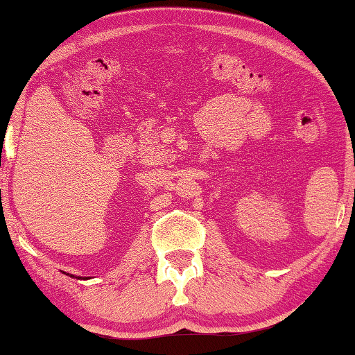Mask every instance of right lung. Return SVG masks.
<instances>
[{"instance_id": "obj_1", "label": "right lung", "mask_w": 355, "mask_h": 355, "mask_svg": "<svg viewBox=\"0 0 355 355\" xmlns=\"http://www.w3.org/2000/svg\"><path fill=\"white\" fill-rule=\"evenodd\" d=\"M64 274H67V272H64ZM67 275H70V277H75V275H71V274H67ZM75 279H81V277H75Z\"/></svg>"}]
</instances>
